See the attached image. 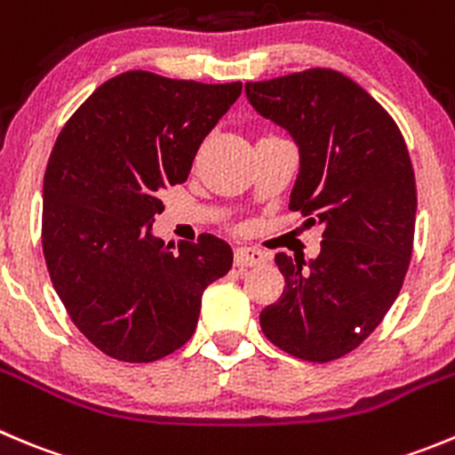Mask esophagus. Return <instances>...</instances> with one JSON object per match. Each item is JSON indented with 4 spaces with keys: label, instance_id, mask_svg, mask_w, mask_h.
<instances>
[{
    "label": "esophagus",
    "instance_id": "34e87169",
    "mask_svg": "<svg viewBox=\"0 0 455 455\" xmlns=\"http://www.w3.org/2000/svg\"><path fill=\"white\" fill-rule=\"evenodd\" d=\"M267 260V253L256 247H237L235 249V267L247 269V267H258Z\"/></svg>",
    "mask_w": 455,
    "mask_h": 455
}]
</instances>
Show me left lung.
Instances as JSON below:
<instances>
[{
    "label": "left lung",
    "instance_id": "left-lung-1",
    "mask_svg": "<svg viewBox=\"0 0 455 455\" xmlns=\"http://www.w3.org/2000/svg\"><path fill=\"white\" fill-rule=\"evenodd\" d=\"M258 114L300 152L290 211L323 224L314 260L275 256L285 290L260 312L265 337L305 362H334L372 334L413 253V164L397 123L355 80L305 69L244 84Z\"/></svg>",
    "mask_w": 455,
    "mask_h": 455
}]
</instances>
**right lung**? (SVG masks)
<instances>
[{
	"instance_id": "add662e5",
	"label": "right lung",
	"mask_w": 455,
	"mask_h": 455,
	"mask_svg": "<svg viewBox=\"0 0 455 455\" xmlns=\"http://www.w3.org/2000/svg\"><path fill=\"white\" fill-rule=\"evenodd\" d=\"M242 83L150 71L109 78L62 127L44 172L42 251L76 328L112 359L156 362L195 334L202 294L228 274L215 235L164 244L159 195L184 184L206 134Z\"/></svg>"
}]
</instances>
